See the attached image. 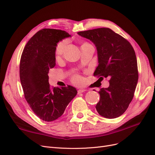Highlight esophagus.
<instances>
[{
  "label": "esophagus",
  "mask_w": 155,
  "mask_h": 155,
  "mask_svg": "<svg viewBox=\"0 0 155 155\" xmlns=\"http://www.w3.org/2000/svg\"><path fill=\"white\" fill-rule=\"evenodd\" d=\"M86 91H87L86 89H84V88H81V89H79L78 91V94H80V93H82V92H85Z\"/></svg>",
  "instance_id": "obj_1"
}]
</instances>
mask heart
<instances>
[{"label": "heart", "mask_w": 155, "mask_h": 155, "mask_svg": "<svg viewBox=\"0 0 155 155\" xmlns=\"http://www.w3.org/2000/svg\"><path fill=\"white\" fill-rule=\"evenodd\" d=\"M66 45H67V41H62L59 42V43L57 45V46H56L55 50V54L56 58L58 59V58L61 57V55L63 54L64 49V47H65V46H66ZM88 45H90V44H88L87 43H84L82 44L81 48L84 47V46H86ZM81 81H82L81 78L79 76H78V75L74 76L72 78L73 83L75 84H77V85H78V84H80L81 83Z\"/></svg>", "instance_id": "obj_1"}]
</instances>
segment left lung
Here are the masks:
<instances>
[{"label":"left lung","mask_w":155,"mask_h":155,"mask_svg":"<svg viewBox=\"0 0 155 155\" xmlns=\"http://www.w3.org/2000/svg\"><path fill=\"white\" fill-rule=\"evenodd\" d=\"M78 34L92 41L96 47L98 66L94 76L109 79V87L98 92L100 100L96 106L97 112L109 119L120 116L132 101L138 80L133 46L107 28L79 31Z\"/></svg>","instance_id":"1"}]
</instances>
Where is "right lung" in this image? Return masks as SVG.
<instances>
[{"mask_svg":"<svg viewBox=\"0 0 155 155\" xmlns=\"http://www.w3.org/2000/svg\"><path fill=\"white\" fill-rule=\"evenodd\" d=\"M71 37L65 31L45 28L37 32L23 50L20 61V79L25 99L42 120H57L77 95L76 88L68 85L50 87L49 70L55 65L58 43Z\"/></svg>","mask_w":155,"mask_h":155,"instance_id":"obj_1","label":"right lung"}]
</instances>
